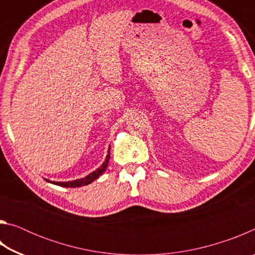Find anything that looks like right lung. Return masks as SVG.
I'll list each match as a JSON object with an SVG mask.
<instances>
[{
    "mask_svg": "<svg viewBox=\"0 0 255 255\" xmlns=\"http://www.w3.org/2000/svg\"><path fill=\"white\" fill-rule=\"evenodd\" d=\"M109 159H110V147L109 150H108V154H107V157L105 159V162L101 164V166H99L96 171H93L92 173H90L89 175H86L85 178H82V179H77V180H73V181H66V182H56V181H50V180H47L48 182L56 184V185H59V187H65V188H79L82 187V185H88L90 183H92L94 180H97L99 176H100L103 172L107 170L108 167V164H109Z\"/></svg>",
    "mask_w": 255,
    "mask_h": 255,
    "instance_id": "1",
    "label": "right lung"
}]
</instances>
